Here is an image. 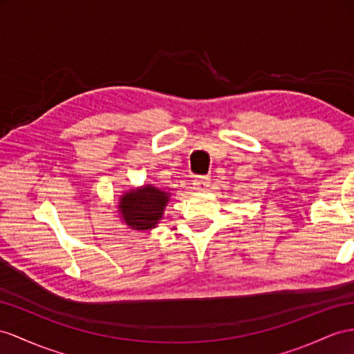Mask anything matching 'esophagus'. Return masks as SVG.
Here are the masks:
<instances>
[{
	"mask_svg": "<svg viewBox=\"0 0 354 354\" xmlns=\"http://www.w3.org/2000/svg\"><path fill=\"white\" fill-rule=\"evenodd\" d=\"M209 178L207 176H197L194 180H193V188L196 189V192H205V189L209 187Z\"/></svg>",
	"mask_w": 354,
	"mask_h": 354,
	"instance_id": "34e87169",
	"label": "esophagus"
}]
</instances>
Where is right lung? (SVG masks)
<instances>
[{
	"mask_svg": "<svg viewBox=\"0 0 354 354\" xmlns=\"http://www.w3.org/2000/svg\"><path fill=\"white\" fill-rule=\"evenodd\" d=\"M170 193L153 185H143L124 193L120 198L121 218L133 230H151L162 218Z\"/></svg>",
	"mask_w": 354,
	"mask_h": 354,
	"instance_id": "right-lung-1",
	"label": "right lung"
}]
</instances>
